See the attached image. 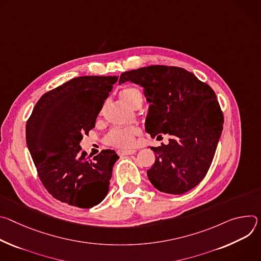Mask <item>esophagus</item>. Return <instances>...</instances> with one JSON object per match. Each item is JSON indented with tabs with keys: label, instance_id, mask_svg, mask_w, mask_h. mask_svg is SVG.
Returning a JSON list of instances; mask_svg holds the SVG:
<instances>
[{
	"label": "esophagus",
	"instance_id": "34e87169",
	"mask_svg": "<svg viewBox=\"0 0 261 261\" xmlns=\"http://www.w3.org/2000/svg\"><path fill=\"white\" fill-rule=\"evenodd\" d=\"M135 152H136V150H128V149H119V150H117V153L120 156L128 155V154H134Z\"/></svg>",
	"mask_w": 261,
	"mask_h": 261
}]
</instances>
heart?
Returning <instances> with one entry per match:
<instances>
[{"label": "heart", "instance_id": "b5f03b06", "mask_svg": "<svg viewBox=\"0 0 261 261\" xmlns=\"http://www.w3.org/2000/svg\"><path fill=\"white\" fill-rule=\"evenodd\" d=\"M120 98L128 106H133L137 101H142V94L135 87H127L120 92ZM140 134V129L136 126L114 127L103 138L105 144L116 148H129L135 145L136 137Z\"/></svg>", "mask_w": 261, "mask_h": 261}]
</instances>
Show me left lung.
<instances>
[{
    "instance_id": "1",
    "label": "left lung",
    "mask_w": 261,
    "mask_h": 261,
    "mask_svg": "<svg viewBox=\"0 0 261 261\" xmlns=\"http://www.w3.org/2000/svg\"><path fill=\"white\" fill-rule=\"evenodd\" d=\"M130 81L144 88L150 103L146 132L169 144L151 147L155 162L147 171L159 191L180 195L206 175L223 130L224 116L216 93L192 72L175 66L151 65L125 71L119 84Z\"/></svg>"
}]
</instances>
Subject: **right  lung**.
<instances>
[{"label": "right lung", "mask_w": 261, "mask_h": 261, "mask_svg": "<svg viewBox=\"0 0 261 261\" xmlns=\"http://www.w3.org/2000/svg\"><path fill=\"white\" fill-rule=\"evenodd\" d=\"M117 80L116 75L74 77L44 93L27 121V145L38 176L46 191L64 203L90 208L108 194L119 156L106 149L90 160L80 142L95 126Z\"/></svg>", "instance_id": "add662e5"}]
</instances>
